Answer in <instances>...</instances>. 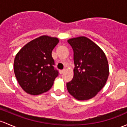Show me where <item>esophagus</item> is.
Returning <instances> with one entry per match:
<instances>
[{
	"label": "esophagus",
	"mask_w": 127,
	"mask_h": 127,
	"mask_svg": "<svg viewBox=\"0 0 127 127\" xmlns=\"http://www.w3.org/2000/svg\"><path fill=\"white\" fill-rule=\"evenodd\" d=\"M65 70H65V69H63V70H60V74H63V73L65 72Z\"/></svg>",
	"instance_id": "1"
}]
</instances>
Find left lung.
I'll return each mask as SVG.
<instances>
[{
  "label": "left lung",
  "instance_id": "left-lung-1",
  "mask_svg": "<svg viewBox=\"0 0 127 127\" xmlns=\"http://www.w3.org/2000/svg\"><path fill=\"white\" fill-rule=\"evenodd\" d=\"M74 50L72 80L66 84L69 94L78 100H87L105 86L109 66L105 53L89 38L79 36L67 40Z\"/></svg>",
  "mask_w": 127,
  "mask_h": 127
}]
</instances>
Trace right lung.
Returning a JSON list of instances; mask_svg holds the SVG:
<instances>
[{
	"instance_id": "1",
	"label": "right lung",
	"mask_w": 127,
	"mask_h": 127,
	"mask_svg": "<svg viewBox=\"0 0 127 127\" xmlns=\"http://www.w3.org/2000/svg\"><path fill=\"white\" fill-rule=\"evenodd\" d=\"M59 39L41 36L25 44L16 55L14 72L24 91L37 95L48 91L58 72L54 69L52 52Z\"/></svg>"
}]
</instances>
